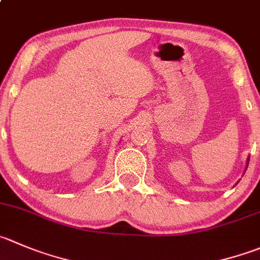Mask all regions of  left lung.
Segmentation results:
<instances>
[{
	"mask_svg": "<svg viewBox=\"0 0 260 260\" xmlns=\"http://www.w3.org/2000/svg\"><path fill=\"white\" fill-rule=\"evenodd\" d=\"M248 162H249V160H248Z\"/></svg>",
	"mask_w": 260,
	"mask_h": 260,
	"instance_id": "1",
	"label": "left lung"
}]
</instances>
